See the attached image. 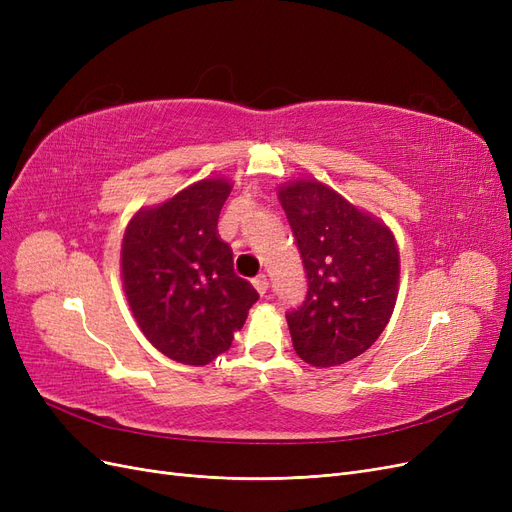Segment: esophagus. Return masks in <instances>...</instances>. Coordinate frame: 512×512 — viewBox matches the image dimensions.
Returning <instances> with one entry per match:
<instances>
[{
	"instance_id": "obj_1",
	"label": "esophagus",
	"mask_w": 512,
	"mask_h": 512,
	"mask_svg": "<svg viewBox=\"0 0 512 512\" xmlns=\"http://www.w3.org/2000/svg\"><path fill=\"white\" fill-rule=\"evenodd\" d=\"M254 288L258 290V294H262V297H265L267 294V290H269V280H267V275H258V277H254Z\"/></svg>"
}]
</instances>
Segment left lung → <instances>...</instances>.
I'll list each match as a JSON object with an SVG mask.
<instances>
[{
	"label": "left lung",
	"mask_w": 512,
	"mask_h": 512,
	"mask_svg": "<svg viewBox=\"0 0 512 512\" xmlns=\"http://www.w3.org/2000/svg\"><path fill=\"white\" fill-rule=\"evenodd\" d=\"M307 277L305 301L286 314L292 346L314 367L348 363L389 322L399 284L393 232L312 179L280 188Z\"/></svg>",
	"instance_id": "1"
}]
</instances>
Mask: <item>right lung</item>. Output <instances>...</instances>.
I'll return each instance as SVG.
<instances>
[{"label": "right lung", "mask_w": 512, "mask_h": 512, "mask_svg": "<svg viewBox=\"0 0 512 512\" xmlns=\"http://www.w3.org/2000/svg\"><path fill=\"white\" fill-rule=\"evenodd\" d=\"M232 185L203 179L138 211L121 245V275L138 327L168 359L207 365L226 352L258 301L232 269L218 218Z\"/></svg>", "instance_id": "obj_1"}]
</instances>
